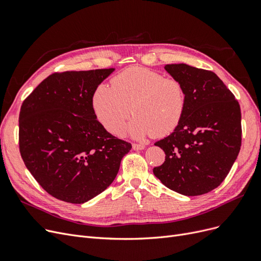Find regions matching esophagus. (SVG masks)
I'll use <instances>...</instances> for the list:
<instances>
[{
  "instance_id": "obj_1",
  "label": "esophagus",
  "mask_w": 261,
  "mask_h": 261,
  "mask_svg": "<svg viewBox=\"0 0 261 261\" xmlns=\"http://www.w3.org/2000/svg\"><path fill=\"white\" fill-rule=\"evenodd\" d=\"M146 146L144 144H133V149L134 150H144Z\"/></svg>"
}]
</instances>
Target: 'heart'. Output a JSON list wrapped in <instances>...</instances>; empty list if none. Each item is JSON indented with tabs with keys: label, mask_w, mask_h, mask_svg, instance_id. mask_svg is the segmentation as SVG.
<instances>
[{
	"label": "heart",
	"mask_w": 261,
	"mask_h": 261,
	"mask_svg": "<svg viewBox=\"0 0 261 261\" xmlns=\"http://www.w3.org/2000/svg\"><path fill=\"white\" fill-rule=\"evenodd\" d=\"M181 84L144 67H129L116 75L112 87L99 85L92 94L98 121L113 134L123 132L130 112L135 114L127 133L136 139L163 137L176 128L185 110Z\"/></svg>",
	"instance_id": "1"
}]
</instances>
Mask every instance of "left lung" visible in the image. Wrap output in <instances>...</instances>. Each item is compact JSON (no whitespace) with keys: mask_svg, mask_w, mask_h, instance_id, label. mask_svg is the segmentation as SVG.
<instances>
[{"mask_svg":"<svg viewBox=\"0 0 261 261\" xmlns=\"http://www.w3.org/2000/svg\"><path fill=\"white\" fill-rule=\"evenodd\" d=\"M164 69L185 91V110L172 134L156 141L165 161L153 169L163 185L185 196L217 188L230 172L242 144L241 108L234 94L210 70L187 64Z\"/></svg>","mask_w":261,"mask_h":261,"instance_id":"1","label":"left lung"}]
</instances>
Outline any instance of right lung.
I'll use <instances>...</instances> for the list:
<instances>
[{
    "mask_svg": "<svg viewBox=\"0 0 261 261\" xmlns=\"http://www.w3.org/2000/svg\"><path fill=\"white\" fill-rule=\"evenodd\" d=\"M114 68L53 74L23 101L19 150L40 186L55 198L84 203L107 189L132 145L108 133L92 94Z\"/></svg>",
    "mask_w": 261,
    "mask_h": 261,
    "instance_id": "1",
    "label": "right lung"
}]
</instances>
